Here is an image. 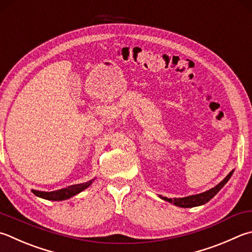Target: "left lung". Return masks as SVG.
<instances>
[{
  "mask_svg": "<svg viewBox=\"0 0 252 252\" xmlns=\"http://www.w3.org/2000/svg\"><path fill=\"white\" fill-rule=\"evenodd\" d=\"M234 171H231L229 172V174L227 175V177L222 180V181L217 184L215 188H213L211 189H208V191L201 193V194H196V195H191V196H187V197H182V198H173V200H171V198H167V197H163L161 196V198H163V200L168 201L170 203L174 204V205H177L179 207H194V206H200L203 205V204L207 203L210 200H212L213 197H214L216 194L220 191V189L224 187V185L227 183V181L230 179L231 174Z\"/></svg>",
  "mask_w": 252,
  "mask_h": 252,
  "instance_id": "8db88e82",
  "label": "left lung"
}]
</instances>
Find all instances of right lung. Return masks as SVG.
Returning a JSON list of instances; mask_svg holds the SVG:
<instances>
[{
  "label": "right lung",
  "instance_id": "obj_1",
  "mask_svg": "<svg viewBox=\"0 0 252 252\" xmlns=\"http://www.w3.org/2000/svg\"><path fill=\"white\" fill-rule=\"evenodd\" d=\"M91 183H92V181L81 183V184L70 185V187H68V188L57 189V191H52V192H41V191H35V189H32V193L41 198H45V200L63 201V200H68V198H70L71 196H73V195H75V194H78L81 191H83V189L90 187Z\"/></svg>",
  "mask_w": 252,
  "mask_h": 252
}]
</instances>
